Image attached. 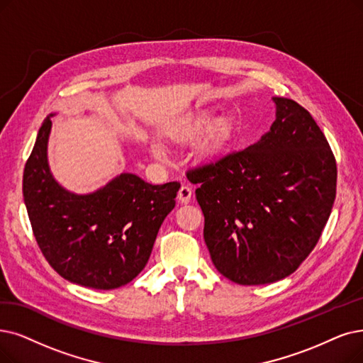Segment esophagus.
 Listing matches in <instances>:
<instances>
[{
  "label": "esophagus",
  "instance_id": "34e87169",
  "mask_svg": "<svg viewBox=\"0 0 363 363\" xmlns=\"http://www.w3.org/2000/svg\"><path fill=\"white\" fill-rule=\"evenodd\" d=\"M177 198H179V201L182 202V204H187V202H191V199H192V189H191V187L183 184L180 187L179 194H177Z\"/></svg>",
  "mask_w": 363,
  "mask_h": 363
}]
</instances>
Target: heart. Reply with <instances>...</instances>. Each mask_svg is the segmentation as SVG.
Wrapping results in <instances>:
<instances>
[{
  "mask_svg": "<svg viewBox=\"0 0 363 363\" xmlns=\"http://www.w3.org/2000/svg\"><path fill=\"white\" fill-rule=\"evenodd\" d=\"M206 133H208V135L202 146V153L206 156L216 155L229 143L232 137V123L228 118H219L216 121L214 111L204 110L174 123V126L167 131V137L177 144H191ZM149 150L156 161H165L167 153L159 144H152Z\"/></svg>",
  "mask_w": 363,
  "mask_h": 363,
  "instance_id": "b5f03b06",
  "label": "heart"
}]
</instances>
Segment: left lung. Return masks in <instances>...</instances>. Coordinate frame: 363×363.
<instances>
[{"label":"left lung","instance_id":"8db88e82","mask_svg":"<svg viewBox=\"0 0 363 363\" xmlns=\"http://www.w3.org/2000/svg\"><path fill=\"white\" fill-rule=\"evenodd\" d=\"M269 131L244 150L187 172L222 275L244 286L286 279L311 253L337 194V164L311 114L272 98Z\"/></svg>","mask_w":363,"mask_h":363}]
</instances>
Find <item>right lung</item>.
Wrapping results in <instances>:
<instances>
[{"label": "right lung", "mask_w": 363, "mask_h": 363, "mask_svg": "<svg viewBox=\"0 0 363 363\" xmlns=\"http://www.w3.org/2000/svg\"><path fill=\"white\" fill-rule=\"evenodd\" d=\"M53 116L43 122L23 169V201L38 247L71 283L99 291L125 286L147 265L180 183L150 184L122 172L89 194L65 189L48 159Z\"/></svg>", "instance_id": "add662e5"}]
</instances>
